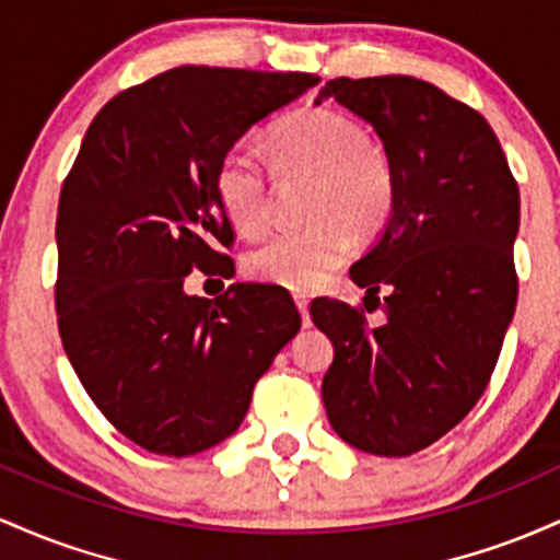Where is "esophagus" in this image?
<instances>
[{
  "instance_id": "1",
  "label": "esophagus",
  "mask_w": 560,
  "mask_h": 560,
  "mask_svg": "<svg viewBox=\"0 0 560 560\" xmlns=\"http://www.w3.org/2000/svg\"><path fill=\"white\" fill-rule=\"evenodd\" d=\"M296 306L301 312V323H304V328H310L312 319H310V299L301 296V293H296Z\"/></svg>"
}]
</instances>
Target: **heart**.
<instances>
[{
  "label": "heart",
  "instance_id": "obj_1",
  "mask_svg": "<svg viewBox=\"0 0 560 560\" xmlns=\"http://www.w3.org/2000/svg\"><path fill=\"white\" fill-rule=\"evenodd\" d=\"M269 161L280 177H312L310 228L282 230L250 250V278L291 291H314L347 259L351 233L373 235L394 209V168L351 118L304 110L267 135ZM217 196L230 222L246 235L267 228L272 190L250 144H232L217 166Z\"/></svg>",
  "mask_w": 560,
  "mask_h": 560
}]
</instances>
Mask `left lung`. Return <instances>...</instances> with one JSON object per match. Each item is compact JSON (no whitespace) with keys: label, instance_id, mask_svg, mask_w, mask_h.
I'll return each mask as SVG.
<instances>
[{"label":"left lung","instance_id":"8db88e82","mask_svg":"<svg viewBox=\"0 0 560 560\" xmlns=\"http://www.w3.org/2000/svg\"><path fill=\"white\" fill-rule=\"evenodd\" d=\"M328 97L375 129L397 192L386 230L349 269L386 323L368 328L336 299L310 310L332 343L323 401L351 447L407 457L455 429L492 378L518 296V185L481 113L429 81L341 77L314 103Z\"/></svg>","mask_w":560,"mask_h":560}]
</instances>
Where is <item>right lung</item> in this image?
Returning a JSON list of instances; mask_svg holds the SVG:
<instances>
[{
  "label": "right lung",
  "mask_w": 560,
  "mask_h": 560,
  "mask_svg": "<svg viewBox=\"0 0 560 560\" xmlns=\"http://www.w3.org/2000/svg\"><path fill=\"white\" fill-rule=\"evenodd\" d=\"M317 81L179 66L116 94L86 129L55 224L58 328L97 410L142 450L187 457L232 436L301 328L280 288L203 299L185 278L232 267L222 155Z\"/></svg>",
  "instance_id": "right-lung-1"
}]
</instances>
